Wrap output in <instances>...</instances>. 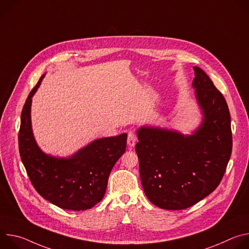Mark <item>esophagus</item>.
Wrapping results in <instances>:
<instances>
[{"label":"esophagus","mask_w":249,"mask_h":249,"mask_svg":"<svg viewBox=\"0 0 249 249\" xmlns=\"http://www.w3.org/2000/svg\"><path fill=\"white\" fill-rule=\"evenodd\" d=\"M136 142H137V136H136V134L133 133V132H129V134H128V139H127V144H128V146H129L130 148H133V147L135 146V144H136Z\"/></svg>","instance_id":"esophagus-1"}]
</instances>
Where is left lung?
Returning <instances> with one entry per match:
<instances>
[{"instance_id":"1","label":"left lung","mask_w":249,"mask_h":249,"mask_svg":"<svg viewBox=\"0 0 249 249\" xmlns=\"http://www.w3.org/2000/svg\"><path fill=\"white\" fill-rule=\"evenodd\" d=\"M192 86L204 114L193 135L142 127L136 153L148 199L165 210L189 208L214 191L229 163L232 135L229 106L202 69L193 67Z\"/></svg>"}]
</instances>
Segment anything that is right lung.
<instances>
[{
	"label": "right lung",
	"instance_id": "right-lung-1",
	"mask_svg": "<svg viewBox=\"0 0 249 249\" xmlns=\"http://www.w3.org/2000/svg\"><path fill=\"white\" fill-rule=\"evenodd\" d=\"M45 75L29 92L23 105L18 149L29 179L44 199L71 211L92 208L103 198L109 174L125 153L127 134L98 139L69 159L45 155L35 143L31 130V97Z\"/></svg>",
	"mask_w": 249,
	"mask_h": 249
}]
</instances>
